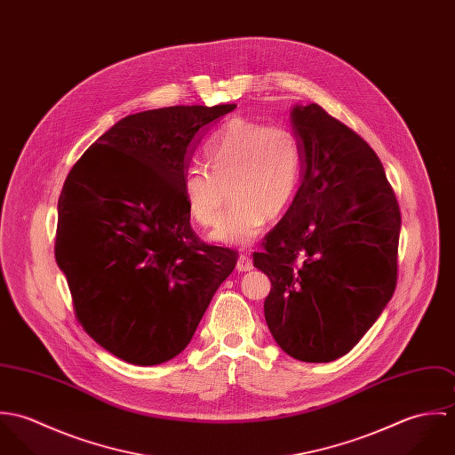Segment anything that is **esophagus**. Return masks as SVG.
I'll return each mask as SVG.
<instances>
[{
  "instance_id": "1",
  "label": "esophagus",
  "mask_w": 455,
  "mask_h": 455,
  "mask_svg": "<svg viewBox=\"0 0 455 455\" xmlns=\"http://www.w3.org/2000/svg\"><path fill=\"white\" fill-rule=\"evenodd\" d=\"M236 269L238 271H251V269H254L252 259L249 256H240L238 260H236Z\"/></svg>"
}]
</instances>
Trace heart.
<instances>
[{"mask_svg":"<svg viewBox=\"0 0 455 455\" xmlns=\"http://www.w3.org/2000/svg\"><path fill=\"white\" fill-rule=\"evenodd\" d=\"M208 166H193L182 177V195L191 219L215 226L226 204L231 208L212 233L219 243L249 247L259 238L267 217L280 215L296 193L301 154L294 132L285 126H264L233 119L204 145Z\"/></svg>","mask_w":455,"mask_h":455,"instance_id":"obj_1","label":"heart"}]
</instances>
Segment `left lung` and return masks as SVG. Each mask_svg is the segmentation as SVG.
<instances>
[{
  "instance_id": "left-lung-1",
  "label": "left lung",
  "mask_w": 455,
  "mask_h": 455,
  "mask_svg": "<svg viewBox=\"0 0 455 455\" xmlns=\"http://www.w3.org/2000/svg\"><path fill=\"white\" fill-rule=\"evenodd\" d=\"M301 186L264 236L254 266L269 276L264 319L291 357L350 352L397 282L399 204L375 150L317 103L291 112Z\"/></svg>"
}]
</instances>
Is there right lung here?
<instances>
[{
	"label": "right lung",
	"instance_id": "right-lung-1",
	"mask_svg": "<svg viewBox=\"0 0 455 455\" xmlns=\"http://www.w3.org/2000/svg\"><path fill=\"white\" fill-rule=\"evenodd\" d=\"M236 105L166 107L121 119L75 163L58 201L56 260L85 332L154 366L191 341L238 254L206 245L182 195L204 132Z\"/></svg>",
	"mask_w": 455,
	"mask_h": 455
}]
</instances>
